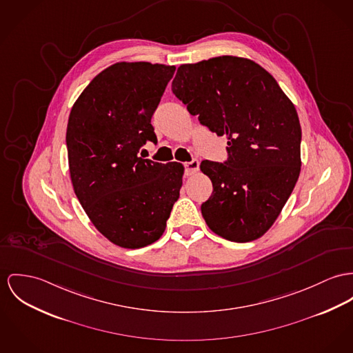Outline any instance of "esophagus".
<instances>
[{"instance_id": "esophagus-1", "label": "esophagus", "mask_w": 353, "mask_h": 353, "mask_svg": "<svg viewBox=\"0 0 353 353\" xmlns=\"http://www.w3.org/2000/svg\"><path fill=\"white\" fill-rule=\"evenodd\" d=\"M199 165H200V163H199L197 160H192L190 163H184V166H185V174H187V176L194 174V173L199 170Z\"/></svg>"}]
</instances>
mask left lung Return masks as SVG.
Listing matches in <instances>:
<instances>
[{
  "label": "left lung",
  "instance_id": "8db88e82",
  "mask_svg": "<svg viewBox=\"0 0 353 353\" xmlns=\"http://www.w3.org/2000/svg\"><path fill=\"white\" fill-rule=\"evenodd\" d=\"M172 91L201 125L228 138L227 161L200 165L214 187L201 204L207 225L236 243L261 238L299 180L301 125L294 105L263 67L238 56L180 65Z\"/></svg>",
  "mask_w": 353,
  "mask_h": 353
}]
</instances>
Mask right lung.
Here are the masks:
<instances>
[{
	"mask_svg": "<svg viewBox=\"0 0 353 353\" xmlns=\"http://www.w3.org/2000/svg\"><path fill=\"white\" fill-rule=\"evenodd\" d=\"M174 65L121 61L83 90L67 125L72 187L111 243L141 248L161 238L180 196L184 166L138 156L157 141L150 123Z\"/></svg>",
	"mask_w": 353,
	"mask_h": 353,
	"instance_id": "obj_1",
	"label": "right lung"
}]
</instances>
